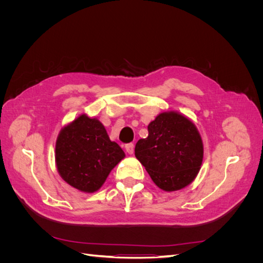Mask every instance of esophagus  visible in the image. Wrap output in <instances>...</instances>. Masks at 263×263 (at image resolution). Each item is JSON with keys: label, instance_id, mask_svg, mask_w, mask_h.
Listing matches in <instances>:
<instances>
[{"label": "esophagus", "instance_id": "obj_1", "mask_svg": "<svg viewBox=\"0 0 263 263\" xmlns=\"http://www.w3.org/2000/svg\"><path fill=\"white\" fill-rule=\"evenodd\" d=\"M125 149H126V151H127V154L128 155H133L134 154V144H127L126 146H125Z\"/></svg>", "mask_w": 263, "mask_h": 263}]
</instances>
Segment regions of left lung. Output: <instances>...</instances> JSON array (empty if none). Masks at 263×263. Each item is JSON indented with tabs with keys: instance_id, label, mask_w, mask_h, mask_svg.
I'll return each instance as SVG.
<instances>
[{
	"instance_id": "left-lung-1",
	"label": "left lung",
	"mask_w": 263,
	"mask_h": 263,
	"mask_svg": "<svg viewBox=\"0 0 263 263\" xmlns=\"http://www.w3.org/2000/svg\"><path fill=\"white\" fill-rule=\"evenodd\" d=\"M203 141L196 126L178 112L159 114L148 125V137L139 139L135 156L150 178L166 192L187 186L203 161Z\"/></svg>"
}]
</instances>
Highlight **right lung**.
Here are the masks:
<instances>
[{"mask_svg":"<svg viewBox=\"0 0 263 263\" xmlns=\"http://www.w3.org/2000/svg\"><path fill=\"white\" fill-rule=\"evenodd\" d=\"M124 157L123 149L110 141L99 119L85 114L63 127L55 141V164L60 177L85 193L98 191Z\"/></svg>","mask_w":263,"mask_h":263,"instance_id":"right-lung-1","label":"right lung"}]
</instances>
